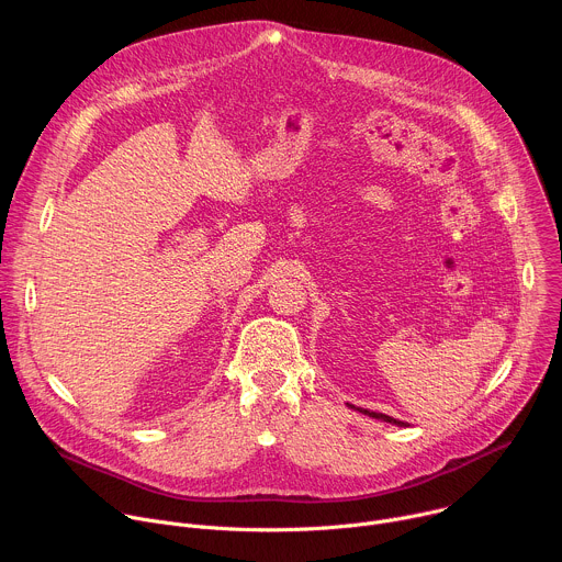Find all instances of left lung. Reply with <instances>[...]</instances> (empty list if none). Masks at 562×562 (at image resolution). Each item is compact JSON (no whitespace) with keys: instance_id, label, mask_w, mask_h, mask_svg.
Wrapping results in <instances>:
<instances>
[{"instance_id":"left-lung-1","label":"left lung","mask_w":562,"mask_h":562,"mask_svg":"<svg viewBox=\"0 0 562 562\" xmlns=\"http://www.w3.org/2000/svg\"><path fill=\"white\" fill-rule=\"evenodd\" d=\"M347 407H349V409L360 412L362 416H369V418H375V420H382V423L395 425V427H407V423H403V420H395V418H391V416H386V414H378V412H369V409H362V407H353V405H349V403H347Z\"/></svg>"}]
</instances>
